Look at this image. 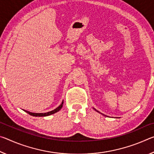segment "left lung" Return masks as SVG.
Returning <instances> with one entry per match:
<instances>
[{"label": "left lung", "mask_w": 154, "mask_h": 154, "mask_svg": "<svg viewBox=\"0 0 154 154\" xmlns=\"http://www.w3.org/2000/svg\"><path fill=\"white\" fill-rule=\"evenodd\" d=\"M94 109V110L96 111H97V112H98V113H100V112H99L98 111H97V110H96V109H94V108H93ZM101 114H102V115H103V116H105V115H104V114H103V113H101Z\"/></svg>", "instance_id": "1"}]
</instances>
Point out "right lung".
<instances>
[{
  "label": "right lung",
  "instance_id": "right-lung-1",
  "mask_svg": "<svg viewBox=\"0 0 154 154\" xmlns=\"http://www.w3.org/2000/svg\"><path fill=\"white\" fill-rule=\"evenodd\" d=\"M63 103H64V100H62V103L58 106V107L56 108L55 109H54V110L51 111L47 112V113H32V112L26 111V110H24V109H23V111L26 112L27 113L30 115V116H35V117H45V116H50V115H52V114L56 113V112L59 111L62 109V106H63Z\"/></svg>",
  "mask_w": 154,
  "mask_h": 154
}]
</instances>
